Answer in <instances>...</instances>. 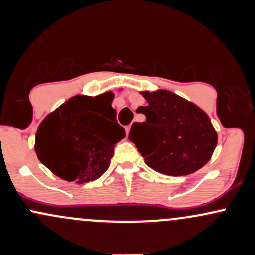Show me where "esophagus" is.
I'll return each instance as SVG.
<instances>
[{"mask_svg":"<svg viewBox=\"0 0 255 255\" xmlns=\"http://www.w3.org/2000/svg\"><path fill=\"white\" fill-rule=\"evenodd\" d=\"M130 127H131L130 125H129V126H127V127H126V133H127V135H128V134H129V131H130Z\"/></svg>","mask_w":255,"mask_h":255,"instance_id":"esophagus-1","label":"esophagus"}]
</instances>
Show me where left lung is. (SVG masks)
Returning a JSON list of instances; mask_svg holds the SVG:
<instances>
[{"label": "left lung", "mask_w": 255, "mask_h": 255, "mask_svg": "<svg viewBox=\"0 0 255 255\" xmlns=\"http://www.w3.org/2000/svg\"><path fill=\"white\" fill-rule=\"evenodd\" d=\"M141 95L148 104L136 111L146 121L134 122L129 140L146 164L169 176H184L203 168L217 146V133L207 114L168 90Z\"/></svg>", "instance_id": "obj_1"}]
</instances>
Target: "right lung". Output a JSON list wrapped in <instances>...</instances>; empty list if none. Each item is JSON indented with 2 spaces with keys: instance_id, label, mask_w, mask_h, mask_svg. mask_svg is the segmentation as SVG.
Returning a JSON list of instances; mask_svg holds the SVG:
<instances>
[{
  "instance_id": "add662e5",
  "label": "right lung",
  "mask_w": 255,
  "mask_h": 255,
  "mask_svg": "<svg viewBox=\"0 0 255 255\" xmlns=\"http://www.w3.org/2000/svg\"><path fill=\"white\" fill-rule=\"evenodd\" d=\"M114 95L75 96L49 114L36 134L37 157L58 177L77 183L97 180L109 168L114 146L126 133L118 122L101 116Z\"/></svg>"
}]
</instances>
